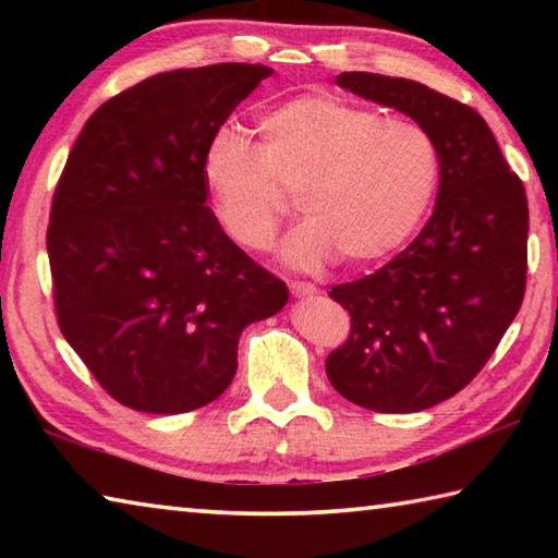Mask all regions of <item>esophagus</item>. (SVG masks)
<instances>
[{
	"instance_id": "1",
	"label": "esophagus",
	"mask_w": 558,
	"mask_h": 558,
	"mask_svg": "<svg viewBox=\"0 0 558 558\" xmlns=\"http://www.w3.org/2000/svg\"><path fill=\"white\" fill-rule=\"evenodd\" d=\"M290 292L295 298H310V295H317V286H313V282H307V280H292Z\"/></svg>"
}]
</instances>
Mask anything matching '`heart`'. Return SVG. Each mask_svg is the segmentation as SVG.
<instances>
[{
	"label": "heart",
	"instance_id": "1",
	"mask_svg": "<svg viewBox=\"0 0 558 558\" xmlns=\"http://www.w3.org/2000/svg\"><path fill=\"white\" fill-rule=\"evenodd\" d=\"M436 140L409 118L376 116L332 96H300L258 122V145L219 132L204 155L214 214L241 248H272L298 196L307 221L290 235L292 266H349L389 256L436 196Z\"/></svg>",
	"mask_w": 558,
	"mask_h": 558
}]
</instances>
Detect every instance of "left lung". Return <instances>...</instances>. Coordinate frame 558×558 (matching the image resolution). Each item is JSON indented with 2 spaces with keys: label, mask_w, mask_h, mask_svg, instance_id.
Listing matches in <instances>:
<instances>
[{
  "label": "left lung",
  "mask_w": 558,
  "mask_h": 558,
  "mask_svg": "<svg viewBox=\"0 0 558 558\" xmlns=\"http://www.w3.org/2000/svg\"><path fill=\"white\" fill-rule=\"evenodd\" d=\"M337 83L426 128L438 147L440 184L436 211L409 248L329 292L352 327L327 356V379L362 409L423 411L475 379L522 307L524 184L465 102L381 73L352 71Z\"/></svg>",
  "instance_id": "8db88e82"
}]
</instances>
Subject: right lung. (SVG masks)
Returning a JSON list of instances; mask_svg holds the SVG:
<instances>
[{
	"instance_id": "obj_1",
	"label": "right lung",
	"mask_w": 558,
	"mask_h": 558,
	"mask_svg": "<svg viewBox=\"0 0 558 558\" xmlns=\"http://www.w3.org/2000/svg\"><path fill=\"white\" fill-rule=\"evenodd\" d=\"M270 69L149 75L93 112L56 184L46 248L65 342L118 403L186 413L229 389L251 323L288 286L223 233L204 155Z\"/></svg>"
}]
</instances>
